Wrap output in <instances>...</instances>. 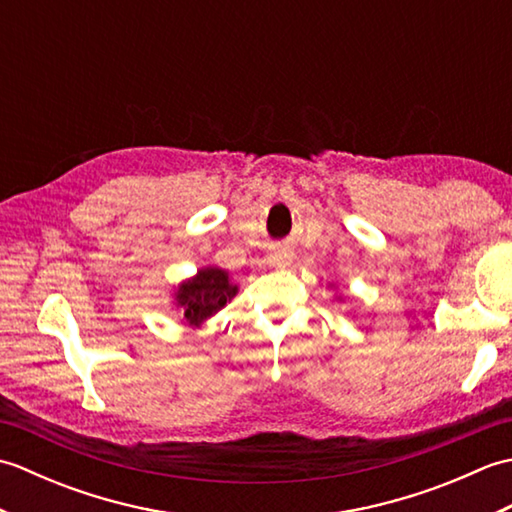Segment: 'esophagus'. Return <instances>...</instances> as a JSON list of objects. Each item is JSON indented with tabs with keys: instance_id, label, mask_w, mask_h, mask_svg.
Returning a JSON list of instances; mask_svg holds the SVG:
<instances>
[{
	"instance_id": "obj_1",
	"label": "esophagus",
	"mask_w": 512,
	"mask_h": 512,
	"mask_svg": "<svg viewBox=\"0 0 512 512\" xmlns=\"http://www.w3.org/2000/svg\"><path fill=\"white\" fill-rule=\"evenodd\" d=\"M292 250L288 246H275L273 250H270L268 255V262L273 266H288L292 262Z\"/></svg>"
}]
</instances>
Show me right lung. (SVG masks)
<instances>
[{
    "label": "right lung",
    "instance_id": "add662e5",
    "mask_svg": "<svg viewBox=\"0 0 512 512\" xmlns=\"http://www.w3.org/2000/svg\"><path fill=\"white\" fill-rule=\"evenodd\" d=\"M235 295L237 286L228 281V273L220 268H202L198 275L178 288L176 301L187 323L200 325L217 310H222L226 301H231Z\"/></svg>",
    "mask_w": 512,
    "mask_h": 512
}]
</instances>
